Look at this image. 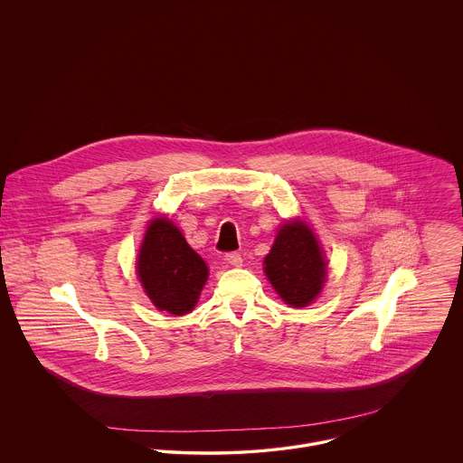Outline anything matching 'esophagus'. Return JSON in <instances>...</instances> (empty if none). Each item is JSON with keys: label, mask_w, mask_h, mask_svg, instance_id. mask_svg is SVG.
<instances>
[{"label": "esophagus", "mask_w": 463, "mask_h": 463, "mask_svg": "<svg viewBox=\"0 0 463 463\" xmlns=\"http://www.w3.org/2000/svg\"><path fill=\"white\" fill-rule=\"evenodd\" d=\"M224 260L233 267H241L242 265V257L237 253V251H232V253H226Z\"/></svg>", "instance_id": "1"}]
</instances>
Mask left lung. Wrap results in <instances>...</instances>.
Segmentation results:
<instances>
[{
  "label": "left lung",
  "instance_id": "8db88e82",
  "mask_svg": "<svg viewBox=\"0 0 463 463\" xmlns=\"http://www.w3.org/2000/svg\"><path fill=\"white\" fill-rule=\"evenodd\" d=\"M264 264L269 281L290 307H307L323 288L325 259L314 233L301 221H290L278 232Z\"/></svg>",
  "mask_w": 463,
  "mask_h": 463
}]
</instances>
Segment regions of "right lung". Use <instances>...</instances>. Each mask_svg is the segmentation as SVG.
Segmentation results:
<instances>
[{"instance_id":"obj_1","label":"right lung","mask_w":463,"mask_h":463,"mask_svg":"<svg viewBox=\"0 0 463 463\" xmlns=\"http://www.w3.org/2000/svg\"><path fill=\"white\" fill-rule=\"evenodd\" d=\"M137 272L153 305L173 316L194 308L208 276L203 259L167 219H155L147 226Z\"/></svg>"}]
</instances>
